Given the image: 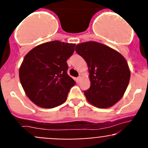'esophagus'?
<instances>
[{"mask_svg": "<svg viewBox=\"0 0 148 148\" xmlns=\"http://www.w3.org/2000/svg\"><path fill=\"white\" fill-rule=\"evenodd\" d=\"M82 79V77L81 76H79V77H77V82H80V80Z\"/></svg>", "mask_w": 148, "mask_h": 148, "instance_id": "34e87169", "label": "esophagus"}]
</instances>
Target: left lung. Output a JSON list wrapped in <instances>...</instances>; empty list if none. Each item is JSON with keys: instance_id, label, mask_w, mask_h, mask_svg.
<instances>
[{"instance_id": "obj_1", "label": "left lung", "mask_w": 148, "mask_h": 148, "mask_svg": "<svg viewBox=\"0 0 148 148\" xmlns=\"http://www.w3.org/2000/svg\"><path fill=\"white\" fill-rule=\"evenodd\" d=\"M75 51L89 68L91 85L84 91L88 102L98 108L115 104L125 94L130 79L126 59L117 51L95 41L81 43Z\"/></svg>"}]
</instances>
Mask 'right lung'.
<instances>
[{"label": "right lung", "instance_id": "1", "mask_svg": "<svg viewBox=\"0 0 148 148\" xmlns=\"http://www.w3.org/2000/svg\"><path fill=\"white\" fill-rule=\"evenodd\" d=\"M75 44L53 41L31 49L19 69L21 84L27 97L37 106L53 108L66 100L76 82L67 74L66 60Z\"/></svg>", "mask_w": 148, "mask_h": 148}]
</instances>
